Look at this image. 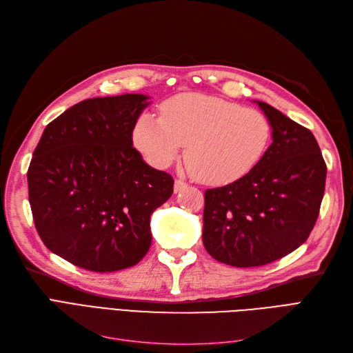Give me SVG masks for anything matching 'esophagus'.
Returning a JSON list of instances; mask_svg holds the SVG:
<instances>
[{
  "label": "esophagus",
  "mask_w": 353,
  "mask_h": 353,
  "mask_svg": "<svg viewBox=\"0 0 353 353\" xmlns=\"http://www.w3.org/2000/svg\"><path fill=\"white\" fill-rule=\"evenodd\" d=\"M185 187H187V184L184 183V181L176 179L175 184H174V191H175V193H179V191H183Z\"/></svg>",
  "instance_id": "34e87169"
}]
</instances>
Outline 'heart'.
Wrapping results in <instances>:
<instances>
[{"label": "heart", "mask_w": 353, "mask_h": 353, "mask_svg": "<svg viewBox=\"0 0 353 353\" xmlns=\"http://www.w3.org/2000/svg\"><path fill=\"white\" fill-rule=\"evenodd\" d=\"M272 126L262 112L206 94L187 92L160 105V119L141 114L132 141L153 168L166 169L185 145L188 168L201 183L227 185L261 162Z\"/></svg>", "instance_id": "obj_1"}]
</instances>
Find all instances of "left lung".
Here are the masks:
<instances>
[{"mask_svg":"<svg viewBox=\"0 0 353 353\" xmlns=\"http://www.w3.org/2000/svg\"><path fill=\"white\" fill-rule=\"evenodd\" d=\"M272 143L241 179L205 193L203 244L237 268L271 263L302 245L324 197L327 166L314 134L263 101Z\"/></svg>","mask_w":353,"mask_h":353,"instance_id":"1","label":"left lung"}]
</instances>
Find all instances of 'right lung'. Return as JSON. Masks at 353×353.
<instances>
[{
    "label": "right lung",
    "instance_id": "1",
    "mask_svg": "<svg viewBox=\"0 0 353 353\" xmlns=\"http://www.w3.org/2000/svg\"><path fill=\"white\" fill-rule=\"evenodd\" d=\"M148 100L122 94L72 105L47 125L30 160L39 237L79 268L113 272L140 262L152 244V213L174 193L172 176L132 147Z\"/></svg>",
    "mask_w": 353,
    "mask_h": 353
}]
</instances>
